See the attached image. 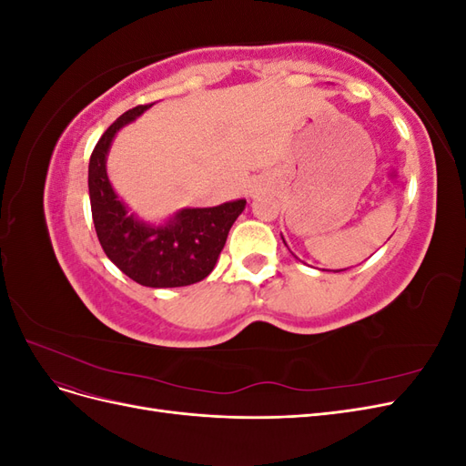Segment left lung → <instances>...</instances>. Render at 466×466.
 <instances>
[{
  "label": "left lung",
  "instance_id": "1",
  "mask_svg": "<svg viewBox=\"0 0 466 466\" xmlns=\"http://www.w3.org/2000/svg\"><path fill=\"white\" fill-rule=\"evenodd\" d=\"M281 238H284V237H281ZM286 243V241H284ZM334 272H340V270H334Z\"/></svg>",
  "mask_w": 466,
  "mask_h": 466
}]
</instances>
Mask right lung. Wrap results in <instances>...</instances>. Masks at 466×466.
I'll return each mask as SVG.
<instances>
[{"label": "right lung", "mask_w": 466, "mask_h": 466, "mask_svg": "<svg viewBox=\"0 0 466 466\" xmlns=\"http://www.w3.org/2000/svg\"><path fill=\"white\" fill-rule=\"evenodd\" d=\"M151 105L136 106L108 126L89 161V198L95 231L105 255L116 268L146 288H182L204 279L221 255L235 219L247 200L214 208H182L163 223L132 214L112 188L106 157L112 139Z\"/></svg>", "instance_id": "1"}]
</instances>
